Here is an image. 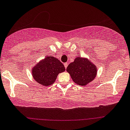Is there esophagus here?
Wrapping results in <instances>:
<instances>
[{"label":"esophagus","mask_w":130,"mask_h":130,"mask_svg":"<svg viewBox=\"0 0 130 130\" xmlns=\"http://www.w3.org/2000/svg\"><path fill=\"white\" fill-rule=\"evenodd\" d=\"M64 66H65V67L67 69V67H68V63H64Z\"/></svg>","instance_id":"34e87169"}]
</instances>
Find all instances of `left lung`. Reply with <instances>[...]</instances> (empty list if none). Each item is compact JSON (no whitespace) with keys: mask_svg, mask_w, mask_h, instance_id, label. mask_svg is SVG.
<instances>
[{"mask_svg":"<svg viewBox=\"0 0 130 130\" xmlns=\"http://www.w3.org/2000/svg\"><path fill=\"white\" fill-rule=\"evenodd\" d=\"M73 81L81 86L87 85L96 75V67L87 58L76 57L67 68Z\"/></svg>","mask_w":130,"mask_h":130,"instance_id":"left-lung-1","label":"left lung"}]
</instances>
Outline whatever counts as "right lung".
<instances>
[{
    "label": "right lung",
    "mask_w": 130,
    "mask_h": 130,
    "mask_svg": "<svg viewBox=\"0 0 130 130\" xmlns=\"http://www.w3.org/2000/svg\"><path fill=\"white\" fill-rule=\"evenodd\" d=\"M65 70L63 64L59 60L54 57H46L34 67L32 72L34 80L47 87L53 84L58 73Z\"/></svg>",
    "instance_id": "right-lung-1"
}]
</instances>
